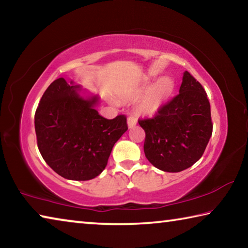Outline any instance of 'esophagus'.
I'll list each match as a JSON object with an SVG mask.
<instances>
[{
  "instance_id": "34e87169",
  "label": "esophagus",
  "mask_w": 248,
  "mask_h": 248,
  "mask_svg": "<svg viewBox=\"0 0 248 248\" xmlns=\"http://www.w3.org/2000/svg\"><path fill=\"white\" fill-rule=\"evenodd\" d=\"M136 124H137V118H136V117H133V116L128 117V125H129V128H132L133 125H136Z\"/></svg>"
}]
</instances>
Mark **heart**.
Wrapping results in <instances>:
<instances>
[{"label": "heart", "instance_id": "obj_1", "mask_svg": "<svg viewBox=\"0 0 248 248\" xmlns=\"http://www.w3.org/2000/svg\"><path fill=\"white\" fill-rule=\"evenodd\" d=\"M173 87L174 84L170 78H164L159 79L148 92L145 97L141 100L139 104V110L146 115L154 114L162 106L164 100L169 97L171 91H173Z\"/></svg>", "mask_w": 248, "mask_h": 248}]
</instances>
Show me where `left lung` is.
I'll use <instances>...</instances> for the list:
<instances>
[{
  "mask_svg": "<svg viewBox=\"0 0 248 248\" xmlns=\"http://www.w3.org/2000/svg\"><path fill=\"white\" fill-rule=\"evenodd\" d=\"M145 131L144 153L156 169L178 173L202 156L212 134L210 103L202 85L185 71L179 94L152 118L139 119Z\"/></svg>",
  "mask_w": 248,
  "mask_h": 248,
  "instance_id": "obj_1",
  "label": "left lung"
}]
</instances>
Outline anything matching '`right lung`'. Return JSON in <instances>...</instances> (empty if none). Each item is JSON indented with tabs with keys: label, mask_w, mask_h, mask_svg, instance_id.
Segmentation results:
<instances>
[{
	"label": "right lung",
	"mask_w": 248,
	"mask_h": 248,
	"mask_svg": "<svg viewBox=\"0 0 248 248\" xmlns=\"http://www.w3.org/2000/svg\"><path fill=\"white\" fill-rule=\"evenodd\" d=\"M78 89L63 78L48 86L35 114L37 145L57 174L90 180L106 167L115 143L128 130L127 117L104 118L95 109L98 98H83Z\"/></svg>",
	"instance_id": "add662e5"
}]
</instances>
